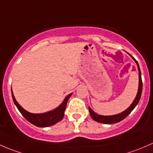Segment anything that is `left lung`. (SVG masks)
Listing matches in <instances>:
<instances>
[{"instance_id":"obj_1","label":"left lung","mask_w":153,"mask_h":153,"mask_svg":"<svg viewBox=\"0 0 153 153\" xmlns=\"http://www.w3.org/2000/svg\"><path fill=\"white\" fill-rule=\"evenodd\" d=\"M129 55L132 57V59L135 61V63H136L137 67H138V78H139V81H138V92H137V95L135 97V100H133V103L130 105L127 109H126L125 111L120 113H118V114L116 115H112V116H102V115H99L97 113H96L95 112L93 111L90 107H88V109H89V113L90 115H91V118L94 119V121L97 122H100V123L102 124H114L117 123V122H121L123 119H125L130 113H131L132 111L135 108L137 105H138V102H139L140 99H141V93H142V80H141V70H140L139 65H138V62L135 59L134 57L131 56L129 53Z\"/></svg>"}]
</instances>
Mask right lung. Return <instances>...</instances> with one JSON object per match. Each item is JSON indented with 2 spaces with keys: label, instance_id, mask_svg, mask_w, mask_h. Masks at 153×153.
<instances>
[{
  "label": "right lung",
  "instance_id": "obj_1",
  "mask_svg": "<svg viewBox=\"0 0 153 153\" xmlns=\"http://www.w3.org/2000/svg\"><path fill=\"white\" fill-rule=\"evenodd\" d=\"M71 95L72 93L68 94L65 97V100H63V102L57 108L52 110V111L42 113H31L26 111L24 108H23L19 105V103L17 102L16 99H15V96H14L12 90V100L14 101L15 105L18 108V111L20 112V113L23 115V116L26 120L29 121L30 123L39 127H49V126H52L53 124L57 123V122H60L63 119L64 115H65V111L66 105H67L68 100V99L70 98Z\"/></svg>",
  "mask_w": 153,
  "mask_h": 153
}]
</instances>
